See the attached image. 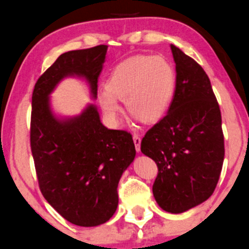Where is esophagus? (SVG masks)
Returning a JSON list of instances; mask_svg holds the SVG:
<instances>
[{
    "mask_svg": "<svg viewBox=\"0 0 249 249\" xmlns=\"http://www.w3.org/2000/svg\"><path fill=\"white\" fill-rule=\"evenodd\" d=\"M132 138H133V143H135V148H136V150L137 151H140L141 150V137L138 135H133L132 136Z\"/></svg>",
    "mask_w": 249,
    "mask_h": 249,
    "instance_id": "esophagus-1",
    "label": "esophagus"
}]
</instances>
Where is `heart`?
<instances>
[{
    "label": "heart",
    "instance_id": "b5f03b06",
    "mask_svg": "<svg viewBox=\"0 0 249 249\" xmlns=\"http://www.w3.org/2000/svg\"><path fill=\"white\" fill-rule=\"evenodd\" d=\"M177 89L174 68L163 58L135 56L120 62L106 80V89L98 91L104 113L117 123L119 100L130 113L145 123L158 122L166 114Z\"/></svg>",
    "mask_w": 249,
    "mask_h": 249
}]
</instances>
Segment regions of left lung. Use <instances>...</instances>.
<instances>
[{"label":"left lung","instance_id":"left-lung-1","mask_svg":"<svg viewBox=\"0 0 249 249\" xmlns=\"http://www.w3.org/2000/svg\"><path fill=\"white\" fill-rule=\"evenodd\" d=\"M177 89L168 113L141 143V151L155 161L153 185L164 211L181 213L213 193L224 160L222 117L208 75L177 46L171 45Z\"/></svg>","mask_w":249,"mask_h":249}]
</instances>
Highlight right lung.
Instances as JSON below:
<instances>
[{"label": "right lung", "mask_w": 249, "mask_h": 249, "mask_svg": "<svg viewBox=\"0 0 249 249\" xmlns=\"http://www.w3.org/2000/svg\"><path fill=\"white\" fill-rule=\"evenodd\" d=\"M107 45L61 54L36 81L32 94L31 150L44 198L63 218L80 227L108 221L118 206V182L136 155L131 133L109 130L89 105L80 116L58 119L49 95L67 76L85 77L93 98Z\"/></svg>", "instance_id": "add662e5"}]
</instances>
